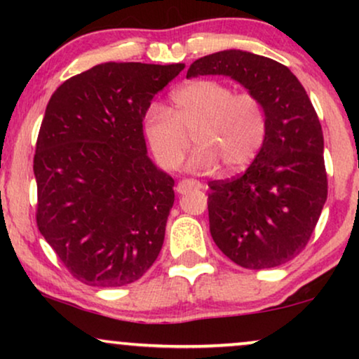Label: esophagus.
<instances>
[{"instance_id": "esophagus-1", "label": "esophagus", "mask_w": 359, "mask_h": 359, "mask_svg": "<svg viewBox=\"0 0 359 359\" xmlns=\"http://www.w3.org/2000/svg\"><path fill=\"white\" fill-rule=\"evenodd\" d=\"M201 188H203V183L198 180H183L180 181L178 186H176V191H178L180 194H184L191 189H201Z\"/></svg>"}]
</instances>
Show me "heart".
<instances>
[{
  "mask_svg": "<svg viewBox=\"0 0 359 359\" xmlns=\"http://www.w3.org/2000/svg\"><path fill=\"white\" fill-rule=\"evenodd\" d=\"M268 111L255 93H235L214 80H198L171 95V107L151 104L144 116V135L156 163L176 170L198 145L189 168L238 171L263 149L268 135Z\"/></svg>",
  "mask_w": 359,
  "mask_h": 359,
  "instance_id": "1",
  "label": "heart"
}]
</instances>
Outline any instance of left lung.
<instances>
[{
    "label": "left lung",
    "instance_id": "8db88e82",
    "mask_svg": "<svg viewBox=\"0 0 359 359\" xmlns=\"http://www.w3.org/2000/svg\"><path fill=\"white\" fill-rule=\"evenodd\" d=\"M225 75L262 97L268 135L257 158L232 180L209 183L210 235L247 269L281 266L311 240L327 201L323 134L306 90L283 63L224 50L191 63L186 78Z\"/></svg>",
    "mask_w": 359,
    "mask_h": 359
}]
</instances>
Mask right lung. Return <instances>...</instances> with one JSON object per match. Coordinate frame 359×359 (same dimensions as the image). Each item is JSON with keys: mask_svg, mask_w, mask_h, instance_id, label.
Masks as SVG:
<instances>
[{"mask_svg": "<svg viewBox=\"0 0 359 359\" xmlns=\"http://www.w3.org/2000/svg\"><path fill=\"white\" fill-rule=\"evenodd\" d=\"M183 68L101 63L48 101L34 155L37 227L88 286H126L158 257L175 180L147 156L142 121Z\"/></svg>", "mask_w": 359, "mask_h": 359, "instance_id": "obj_1", "label": "right lung"}]
</instances>
